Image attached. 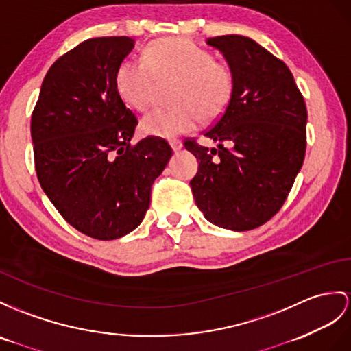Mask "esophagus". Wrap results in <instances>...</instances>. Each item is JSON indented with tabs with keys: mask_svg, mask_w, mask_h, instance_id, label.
Segmentation results:
<instances>
[{
	"mask_svg": "<svg viewBox=\"0 0 351 351\" xmlns=\"http://www.w3.org/2000/svg\"><path fill=\"white\" fill-rule=\"evenodd\" d=\"M169 144H171V147H173V150H174V152H177V150H180V149L183 147V143H182L180 140H177V138H173V140H169Z\"/></svg>",
	"mask_w": 351,
	"mask_h": 351,
	"instance_id": "1",
	"label": "esophagus"
}]
</instances>
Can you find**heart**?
Returning a JSON list of instances; mask_svg holds the SVG:
<instances>
[{
    "mask_svg": "<svg viewBox=\"0 0 351 351\" xmlns=\"http://www.w3.org/2000/svg\"><path fill=\"white\" fill-rule=\"evenodd\" d=\"M156 79H176L169 92L173 104L150 110L140 126L146 135L164 138L193 130L199 119L216 121L226 111L235 90V75L228 62L178 37L152 41L143 58L126 59L117 68L114 84L126 106L144 110Z\"/></svg>",
    "mask_w": 351,
    "mask_h": 351,
    "instance_id": "1",
    "label": "heart"
}]
</instances>
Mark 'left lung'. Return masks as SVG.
<instances>
[{
	"label": "left lung",
	"instance_id": "8db88e82",
	"mask_svg": "<svg viewBox=\"0 0 351 351\" xmlns=\"http://www.w3.org/2000/svg\"><path fill=\"white\" fill-rule=\"evenodd\" d=\"M207 45L226 58L235 90L204 131L216 149L184 140L199 162L191 187L205 219L243 232L267 223L287 199L305 158L306 107L289 66L254 40L220 36Z\"/></svg>",
	"mask_w": 351,
	"mask_h": 351
}]
</instances>
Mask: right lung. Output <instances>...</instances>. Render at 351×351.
Masks as SVG:
<instances>
[{"instance_id": "right-lung-1", "label": "right lung", "mask_w": 351, "mask_h": 351, "mask_svg": "<svg viewBox=\"0 0 351 351\" xmlns=\"http://www.w3.org/2000/svg\"><path fill=\"white\" fill-rule=\"evenodd\" d=\"M132 47L130 37H97L58 58L31 117L43 191L68 223L101 241L141 223L152 184L173 155L160 136L131 144L138 121L114 77Z\"/></svg>"}]
</instances>
